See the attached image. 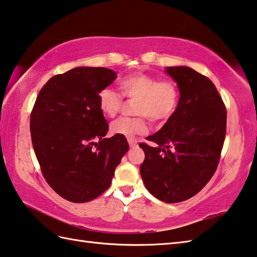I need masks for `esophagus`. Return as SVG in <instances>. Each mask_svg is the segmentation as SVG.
I'll return each instance as SVG.
<instances>
[{
    "label": "esophagus",
    "mask_w": 257,
    "mask_h": 257,
    "mask_svg": "<svg viewBox=\"0 0 257 257\" xmlns=\"http://www.w3.org/2000/svg\"><path fill=\"white\" fill-rule=\"evenodd\" d=\"M128 144L130 146V148H136V147H137V141L135 139H128Z\"/></svg>",
    "instance_id": "34e87169"
}]
</instances>
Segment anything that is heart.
<instances>
[{"label": "heart", "instance_id": "b5f03b06", "mask_svg": "<svg viewBox=\"0 0 257 257\" xmlns=\"http://www.w3.org/2000/svg\"><path fill=\"white\" fill-rule=\"evenodd\" d=\"M121 95L135 99V118H119L110 124L113 135L124 138L144 135L148 130L149 118L154 123H163L176 112L179 105V91L171 80L161 79L145 73H134L119 80ZM98 105L106 117L112 118L122 106V98L111 88H103L98 96Z\"/></svg>", "mask_w": 257, "mask_h": 257}]
</instances>
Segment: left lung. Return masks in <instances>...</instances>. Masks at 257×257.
Here are the masks:
<instances>
[{"instance_id": "8db88e82", "label": "left lung", "mask_w": 257, "mask_h": 257, "mask_svg": "<svg viewBox=\"0 0 257 257\" xmlns=\"http://www.w3.org/2000/svg\"><path fill=\"white\" fill-rule=\"evenodd\" d=\"M180 91L173 116L139 146L145 151L140 174L147 190L166 203L192 198L219 165L226 132V109L214 84L187 66L167 67Z\"/></svg>"}]
</instances>
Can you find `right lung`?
<instances>
[{
  "label": "right lung",
  "instance_id": "add662e5",
  "mask_svg": "<svg viewBox=\"0 0 257 257\" xmlns=\"http://www.w3.org/2000/svg\"><path fill=\"white\" fill-rule=\"evenodd\" d=\"M117 78L105 67H75L43 86L31 113V136L42 173L62 198L75 203L109 188L129 149L127 139L105 138L108 123L99 92Z\"/></svg>",
  "mask_w": 257,
  "mask_h": 257
}]
</instances>
